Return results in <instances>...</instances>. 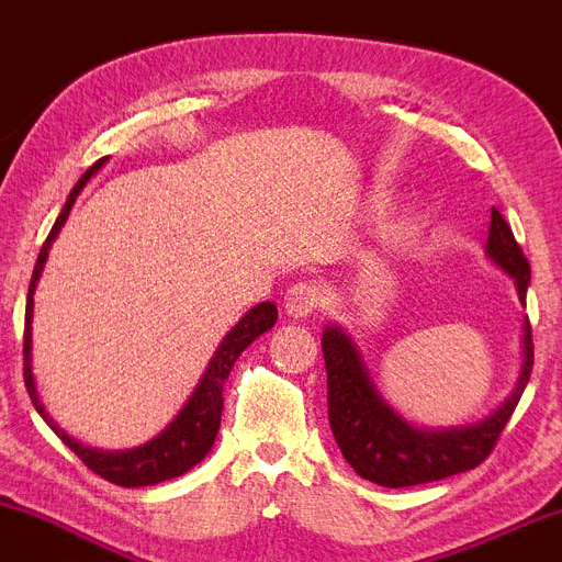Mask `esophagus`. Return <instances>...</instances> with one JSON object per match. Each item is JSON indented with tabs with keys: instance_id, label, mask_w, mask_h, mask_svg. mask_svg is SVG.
<instances>
[{
	"instance_id": "esophagus-1",
	"label": "esophagus",
	"mask_w": 562,
	"mask_h": 562,
	"mask_svg": "<svg viewBox=\"0 0 562 562\" xmlns=\"http://www.w3.org/2000/svg\"><path fill=\"white\" fill-rule=\"evenodd\" d=\"M322 303H325V288L317 280H301L288 290L285 312L293 319H306L314 312H319Z\"/></svg>"
}]
</instances>
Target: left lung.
Returning a JSON list of instances; mask_svg holds the SVG:
<instances>
[{
	"label": "left lung",
	"mask_w": 562,
	"mask_h": 562,
	"mask_svg": "<svg viewBox=\"0 0 562 562\" xmlns=\"http://www.w3.org/2000/svg\"><path fill=\"white\" fill-rule=\"evenodd\" d=\"M486 254L513 277L520 301H526L531 267L505 216L496 209H492ZM322 353L327 367V415L346 462L357 470V475L378 486L402 488L465 473L492 454L531 378L533 338L526 319L524 367L507 402L479 425L449 430H417L406 425L378 396L357 348L340 327H327L322 335Z\"/></svg>",
	"instance_id": "left-lung-1"
}]
</instances>
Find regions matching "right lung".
Segmentation results:
<instances>
[{
    "label": "right lung",
    "mask_w": 562,
    "mask_h": 562,
    "mask_svg": "<svg viewBox=\"0 0 562 562\" xmlns=\"http://www.w3.org/2000/svg\"><path fill=\"white\" fill-rule=\"evenodd\" d=\"M105 164V158L97 160L92 169L83 171V177L76 182L74 190L63 205L60 216H57L53 232L47 235L44 240L42 250H38V259L34 267V277H31V285H29V301H25V330H23V380H25V389H29L31 402H34L36 412L44 417V423L55 430L57 436L63 438V443L74 451L76 457L87 465L92 473L100 475V479L115 483V486H153V483L160 481H169L177 479V475L187 473L190 468H195L205 454H209L211 447H214L216 434H218V425H222V409H224V398H222V389H224V380L229 378L232 364L237 362V357L259 338L261 333L272 330L274 322H277V306L274 303H259V306L250 308L245 317L237 322L235 327L227 333V338L222 340V346L216 348L214 359H211L209 367H205L203 378H200L198 389L192 391L190 402L182 406L173 423L164 434L147 441L145 447L137 449H128V451H97L89 447H81L79 441L63 434L60 428L53 423V417L44 412V404L38 402V393L34 385V375H31V306H34V288L38 274H42L44 261H47V250L53 240L60 232L63 224L70 214V205L76 203L79 192L83 190V184L89 182V177Z\"/></svg>",
    "instance_id": "obj_1"
}]
</instances>
